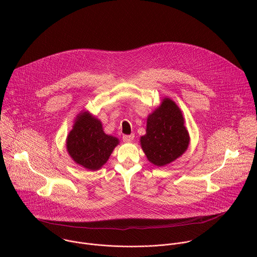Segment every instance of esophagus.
Listing matches in <instances>:
<instances>
[{
	"mask_svg": "<svg viewBox=\"0 0 257 257\" xmlns=\"http://www.w3.org/2000/svg\"><path fill=\"white\" fill-rule=\"evenodd\" d=\"M133 139H134V134L123 135V141H124V142H131Z\"/></svg>",
	"mask_w": 257,
	"mask_h": 257,
	"instance_id": "esophagus-1",
	"label": "esophagus"
}]
</instances>
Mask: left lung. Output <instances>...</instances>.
Wrapping results in <instances>:
<instances>
[{
    "label": "left lung",
    "mask_w": 257,
    "mask_h": 257,
    "mask_svg": "<svg viewBox=\"0 0 257 257\" xmlns=\"http://www.w3.org/2000/svg\"><path fill=\"white\" fill-rule=\"evenodd\" d=\"M140 142L148 160L159 167L172 163L185 153L189 134L180 108L172 99L165 98L149 116L146 134Z\"/></svg>",
    "instance_id": "left-lung-1"
}]
</instances>
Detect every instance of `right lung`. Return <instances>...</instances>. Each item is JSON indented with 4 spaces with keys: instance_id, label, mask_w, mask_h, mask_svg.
Here are the masks:
<instances>
[{
    "instance_id": "obj_1",
    "label": "right lung",
    "mask_w": 257,
    "mask_h": 257,
    "mask_svg": "<svg viewBox=\"0 0 257 257\" xmlns=\"http://www.w3.org/2000/svg\"><path fill=\"white\" fill-rule=\"evenodd\" d=\"M119 140L106 135L99 120L80 114L67 137V151L75 163L88 170H98L106 163Z\"/></svg>"
}]
</instances>
